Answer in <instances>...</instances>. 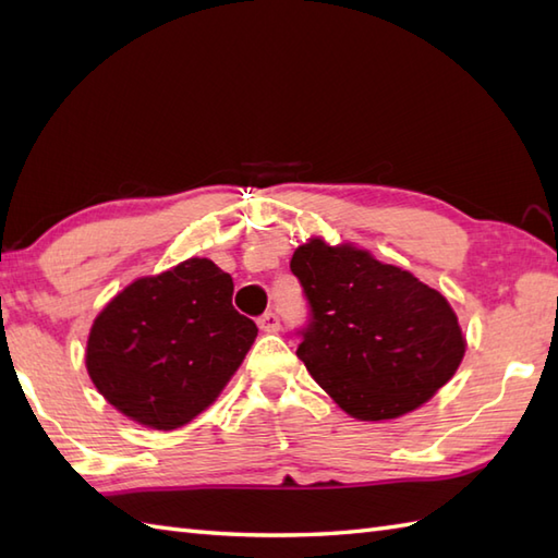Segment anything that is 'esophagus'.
<instances>
[{"mask_svg":"<svg viewBox=\"0 0 558 558\" xmlns=\"http://www.w3.org/2000/svg\"><path fill=\"white\" fill-rule=\"evenodd\" d=\"M256 324L260 330H264V333H276V330L280 328V318L276 312H266L264 316L256 318Z\"/></svg>","mask_w":558,"mask_h":558,"instance_id":"1","label":"esophagus"}]
</instances>
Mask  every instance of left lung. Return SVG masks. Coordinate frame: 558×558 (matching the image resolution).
Returning <instances> with one entry per match:
<instances>
[{
  "label": "left lung",
  "instance_id": "left-lung-1",
  "mask_svg": "<svg viewBox=\"0 0 558 558\" xmlns=\"http://www.w3.org/2000/svg\"><path fill=\"white\" fill-rule=\"evenodd\" d=\"M310 304L298 357L348 414L396 420L424 405L465 354L441 292L352 244L310 240L292 254Z\"/></svg>",
  "mask_w": 558,
  "mask_h": 558
}]
</instances>
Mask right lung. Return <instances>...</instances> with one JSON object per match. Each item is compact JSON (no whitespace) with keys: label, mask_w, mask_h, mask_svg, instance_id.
<instances>
[{"label":"right lung","mask_w":558,"mask_h":558,"mask_svg":"<svg viewBox=\"0 0 558 558\" xmlns=\"http://www.w3.org/2000/svg\"><path fill=\"white\" fill-rule=\"evenodd\" d=\"M232 290L230 272L189 258L112 298L86 348L88 376L102 398L160 432L204 412L258 333L232 306Z\"/></svg>","instance_id":"add662e5"}]
</instances>
